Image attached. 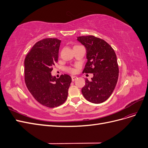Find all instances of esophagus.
Wrapping results in <instances>:
<instances>
[{
	"label": "esophagus",
	"mask_w": 148,
	"mask_h": 148,
	"mask_svg": "<svg viewBox=\"0 0 148 148\" xmlns=\"http://www.w3.org/2000/svg\"><path fill=\"white\" fill-rule=\"evenodd\" d=\"M77 79V77H74V76H72V77H71V79H72V82L75 81V80Z\"/></svg>",
	"instance_id": "34e87169"
}]
</instances>
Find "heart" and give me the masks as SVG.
Instances as JSON below:
<instances>
[{
    "label": "heart",
    "instance_id": "heart-1",
    "mask_svg": "<svg viewBox=\"0 0 148 148\" xmlns=\"http://www.w3.org/2000/svg\"><path fill=\"white\" fill-rule=\"evenodd\" d=\"M69 71H70V72H71V73H73V72H74V71H75L73 69H69Z\"/></svg>",
    "mask_w": 148,
    "mask_h": 148
}]
</instances>
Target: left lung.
I'll list each match as a JSON object with an SVG mask.
<instances>
[{"label": "left lung", "mask_w": 148, "mask_h": 148, "mask_svg": "<svg viewBox=\"0 0 148 148\" xmlns=\"http://www.w3.org/2000/svg\"><path fill=\"white\" fill-rule=\"evenodd\" d=\"M86 48L88 60L83 73H93L91 81L86 78L82 92L87 101L95 104L106 101L117 83L119 66L115 51L104 40L94 36L77 38Z\"/></svg>", "instance_id": "left-lung-1"}]
</instances>
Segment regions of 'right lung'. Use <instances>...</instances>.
Here are the masks:
<instances>
[{
	"mask_svg": "<svg viewBox=\"0 0 148 148\" xmlns=\"http://www.w3.org/2000/svg\"><path fill=\"white\" fill-rule=\"evenodd\" d=\"M61 40L46 38L36 43L26 55L25 80L26 86L40 104L53 108L64 104L68 96L71 78L69 75L56 78L51 74L58 62Z\"/></svg>",
	"mask_w": 148,
	"mask_h": 148,
	"instance_id": "right-lung-1",
	"label": "right lung"
}]
</instances>
